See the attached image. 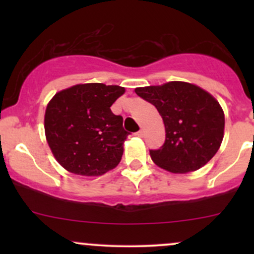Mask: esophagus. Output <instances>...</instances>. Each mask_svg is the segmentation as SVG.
Masks as SVG:
<instances>
[{
	"instance_id": "esophagus-1",
	"label": "esophagus",
	"mask_w": 254,
	"mask_h": 254,
	"mask_svg": "<svg viewBox=\"0 0 254 254\" xmlns=\"http://www.w3.org/2000/svg\"><path fill=\"white\" fill-rule=\"evenodd\" d=\"M136 136H138V137H143V135H144V131L143 130H139V131H137V132L135 133Z\"/></svg>"
}]
</instances>
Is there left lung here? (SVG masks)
<instances>
[{"instance_id":"left-lung-1","label":"left lung","mask_w":254,"mask_h":254,"mask_svg":"<svg viewBox=\"0 0 254 254\" xmlns=\"http://www.w3.org/2000/svg\"><path fill=\"white\" fill-rule=\"evenodd\" d=\"M136 94L156 107L164 119L166 139L150 149L151 160L172 173L199 170L217 153L223 138L224 115L208 92L188 82L139 87Z\"/></svg>"}]
</instances>
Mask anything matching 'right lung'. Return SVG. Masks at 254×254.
I'll use <instances>...</instances> for the list:
<instances>
[{
	"label": "right lung",
	"mask_w": 254,
	"mask_h": 254,
	"mask_svg": "<svg viewBox=\"0 0 254 254\" xmlns=\"http://www.w3.org/2000/svg\"><path fill=\"white\" fill-rule=\"evenodd\" d=\"M119 86L76 84L57 93L46 107L49 147L61 166L78 176H101L117 166L129 132L110 107L124 94Z\"/></svg>",
	"instance_id": "1"
}]
</instances>
